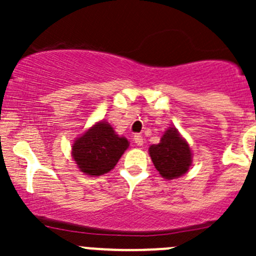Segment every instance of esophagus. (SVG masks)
<instances>
[{
	"mask_svg": "<svg viewBox=\"0 0 256 256\" xmlns=\"http://www.w3.org/2000/svg\"><path fill=\"white\" fill-rule=\"evenodd\" d=\"M134 141H135V144H138V146H142L144 144V138L140 134H136V135L134 136Z\"/></svg>",
	"mask_w": 256,
	"mask_h": 256,
	"instance_id": "34e87169",
	"label": "esophagus"
}]
</instances>
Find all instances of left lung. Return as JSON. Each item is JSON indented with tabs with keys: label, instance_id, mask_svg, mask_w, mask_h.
<instances>
[{
	"label": "left lung",
	"instance_id": "obj_1",
	"mask_svg": "<svg viewBox=\"0 0 256 256\" xmlns=\"http://www.w3.org/2000/svg\"><path fill=\"white\" fill-rule=\"evenodd\" d=\"M150 156L164 180H174L187 174L192 164V151L177 128H170L157 144H151Z\"/></svg>",
	"mask_w": 256,
	"mask_h": 256
}]
</instances>
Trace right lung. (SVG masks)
Returning a JSON list of instances; mask_svg holds the SVG:
<instances>
[{
    "label": "right lung",
    "instance_id": "obj_1",
    "mask_svg": "<svg viewBox=\"0 0 256 256\" xmlns=\"http://www.w3.org/2000/svg\"><path fill=\"white\" fill-rule=\"evenodd\" d=\"M128 147V138L118 136L106 121H99L74 141L72 156L80 171L98 177L112 171Z\"/></svg>",
    "mask_w": 256,
    "mask_h": 256
}]
</instances>
